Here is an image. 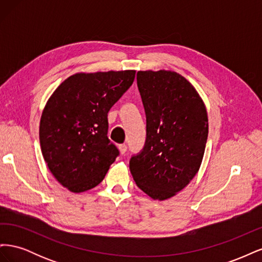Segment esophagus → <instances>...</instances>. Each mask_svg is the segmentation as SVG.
I'll return each mask as SVG.
<instances>
[{"label":"esophagus","instance_id":"obj_1","mask_svg":"<svg viewBox=\"0 0 262 262\" xmlns=\"http://www.w3.org/2000/svg\"><path fill=\"white\" fill-rule=\"evenodd\" d=\"M119 150H120V153L122 155L125 154V152H126V145L125 144H120V145H119Z\"/></svg>","mask_w":262,"mask_h":262}]
</instances>
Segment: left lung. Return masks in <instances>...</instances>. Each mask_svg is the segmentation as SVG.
<instances>
[{
	"label": "left lung",
	"mask_w": 262,
	"mask_h": 262,
	"mask_svg": "<svg viewBox=\"0 0 262 262\" xmlns=\"http://www.w3.org/2000/svg\"><path fill=\"white\" fill-rule=\"evenodd\" d=\"M138 87L146 115V140L130 160L137 186L154 200H167L199 171L209 122L192 84L173 71H139Z\"/></svg>",
	"instance_id": "1"
}]
</instances>
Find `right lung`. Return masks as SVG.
Listing matches in <instances>:
<instances>
[{
    "mask_svg": "<svg viewBox=\"0 0 262 262\" xmlns=\"http://www.w3.org/2000/svg\"><path fill=\"white\" fill-rule=\"evenodd\" d=\"M136 71L76 73L47 101L39 125L45 162L74 193L96 187L119 155L110 143L108 112L132 85Z\"/></svg>",
    "mask_w": 262,
    "mask_h": 262,
    "instance_id": "add662e5",
    "label": "right lung"
}]
</instances>
